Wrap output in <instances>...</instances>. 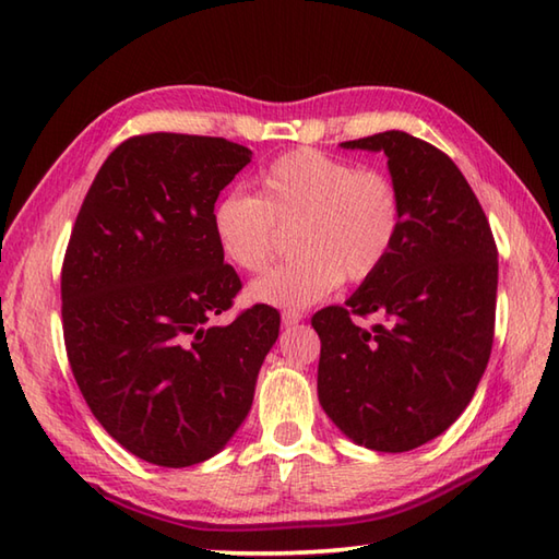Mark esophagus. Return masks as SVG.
Segmentation results:
<instances>
[{
	"instance_id": "34e87169",
	"label": "esophagus",
	"mask_w": 559,
	"mask_h": 559,
	"mask_svg": "<svg viewBox=\"0 0 559 559\" xmlns=\"http://www.w3.org/2000/svg\"><path fill=\"white\" fill-rule=\"evenodd\" d=\"M302 312L300 310H286L281 314V322H283V326H295L298 322H302Z\"/></svg>"
}]
</instances>
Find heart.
<instances>
[{
    "label": "heart",
    "instance_id": "obj_1",
    "mask_svg": "<svg viewBox=\"0 0 559 559\" xmlns=\"http://www.w3.org/2000/svg\"><path fill=\"white\" fill-rule=\"evenodd\" d=\"M211 223L225 261L249 273L264 271L278 254L281 228H298V259L257 278L249 298L307 307L343 278L362 283L386 264L401 237L403 199L382 170L295 148L261 170L259 197L228 192Z\"/></svg>",
    "mask_w": 559,
    "mask_h": 559
}]
</instances>
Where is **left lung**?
<instances>
[{
	"label": "left lung",
	"mask_w": 559,
	"mask_h": 559,
	"mask_svg": "<svg viewBox=\"0 0 559 559\" xmlns=\"http://www.w3.org/2000/svg\"><path fill=\"white\" fill-rule=\"evenodd\" d=\"M384 151L403 199V228L346 305L312 317L322 341L317 394L355 444L411 451L468 406L495 336L497 247L471 185L447 153L406 132L343 141ZM377 313L365 330L352 322Z\"/></svg>",
	"instance_id": "8db88e82"
}]
</instances>
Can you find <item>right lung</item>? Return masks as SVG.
Segmentation results:
<instances>
[{"label":"right lung","instance_id":"obj_1","mask_svg":"<svg viewBox=\"0 0 559 559\" xmlns=\"http://www.w3.org/2000/svg\"><path fill=\"white\" fill-rule=\"evenodd\" d=\"M252 151L218 136L144 134L103 163L69 237L62 326L91 413L127 451L165 468L211 459L254 401L281 317L254 305L213 235V206Z\"/></svg>","mask_w":559,"mask_h":559}]
</instances>
